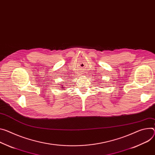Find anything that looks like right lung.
<instances>
[{"label":"right lung","instance_id":"obj_1","mask_svg":"<svg viewBox=\"0 0 155 155\" xmlns=\"http://www.w3.org/2000/svg\"><path fill=\"white\" fill-rule=\"evenodd\" d=\"M65 83H67V82H65ZM65 85H66V84H65ZM61 86H62V87H61V88H62V90H64V88H65V87H63L64 86V85H62Z\"/></svg>","mask_w":155,"mask_h":155}]
</instances>
